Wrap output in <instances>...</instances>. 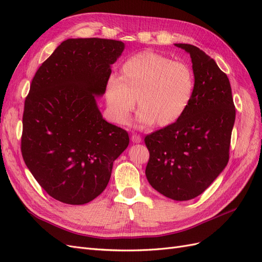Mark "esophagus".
<instances>
[{"label": "esophagus", "mask_w": 262, "mask_h": 262, "mask_svg": "<svg viewBox=\"0 0 262 262\" xmlns=\"http://www.w3.org/2000/svg\"><path fill=\"white\" fill-rule=\"evenodd\" d=\"M131 140H132L133 143H140V142L142 141L140 134H138V133H133L132 137H131Z\"/></svg>", "instance_id": "esophagus-1"}]
</instances>
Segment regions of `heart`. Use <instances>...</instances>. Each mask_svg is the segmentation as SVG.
<instances>
[{"mask_svg":"<svg viewBox=\"0 0 262 262\" xmlns=\"http://www.w3.org/2000/svg\"><path fill=\"white\" fill-rule=\"evenodd\" d=\"M195 92V75L188 63L153 51H143L126 59L120 76H110L106 100L115 120L129 122L136 106L141 125L166 126L184 116Z\"/></svg>","mask_w":262,"mask_h":262,"instance_id":"heart-1","label":"heart"}]
</instances>
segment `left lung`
I'll return each mask as SVG.
<instances>
[{
    "instance_id": "1",
    "label": "left lung",
    "mask_w": 262,
    "mask_h": 262,
    "mask_svg": "<svg viewBox=\"0 0 262 262\" xmlns=\"http://www.w3.org/2000/svg\"><path fill=\"white\" fill-rule=\"evenodd\" d=\"M176 46L191 57L194 96L179 120L145 136V175L163 195L186 201L201 194L227 165L236 109L228 77L215 61L192 45Z\"/></svg>"
}]
</instances>
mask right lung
Listing matches in <instances>:
<instances>
[{"label":"right lung","instance_id":"1","mask_svg":"<svg viewBox=\"0 0 262 262\" xmlns=\"http://www.w3.org/2000/svg\"><path fill=\"white\" fill-rule=\"evenodd\" d=\"M123 49L113 39H68L31 81L21 155L38 184L60 202L78 205L98 196L129 145L128 132L104 120L95 100L106 92L110 66Z\"/></svg>","mask_w":262,"mask_h":262}]
</instances>
